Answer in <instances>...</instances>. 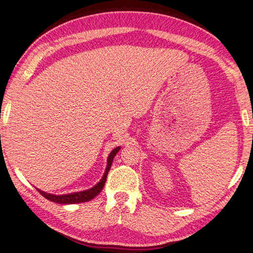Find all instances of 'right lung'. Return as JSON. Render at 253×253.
<instances>
[{
    "mask_svg": "<svg viewBox=\"0 0 253 253\" xmlns=\"http://www.w3.org/2000/svg\"><path fill=\"white\" fill-rule=\"evenodd\" d=\"M119 150H120V147H117L112 152L109 153L108 159H107V168L105 169V173H104V176L102 177V179L100 180V182L95 184L93 188H91L89 190H85V191H80V192L64 194V195L49 194V193H46V192H44V191H42L40 189H38V191L42 196H44L45 199L51 201L53 203H58V204H76V203L88 202L93 198H95V196L101 192L103 187L105 186L108 171H109L110 168H112V164H113L115 156L117 155V152H118Z\"/></svg>",
    "mask_w": 253,
    "mask_h": 253,
    "instance_id": "1",
    "label": "right lung"
}]
</instances>
